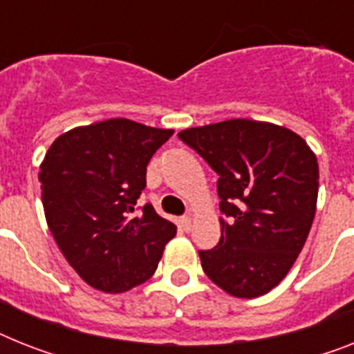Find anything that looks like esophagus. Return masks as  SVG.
<instances>
[{
    "instance_id": "1",
    "label": "esophagus",
    "mask_w": 354,
    "mask_h": 354,
    "mask_svg": "<svg viewBox=\"0 0 354 354\" xmlns=\"http://www.w3.org/2000/svg\"><path fill=\"white\" fill-rule=\"evenodd\" d=\"M180 227H183V232H189L192 230V217L189 215L180 218Z\"/></svg>"
}]
</instances>
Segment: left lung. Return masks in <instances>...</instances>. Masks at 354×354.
Listing matches in <instances>:
<instances>
[{"mask_svg": "<svg viewBox=\"0 0 354 354\" xmlns=\"http://www.w3.org/2000/svg\"><path fill=\"white\" fill-rule=\"evenodd\" d=\"M177 136L218 175L221 241L198 251L204 273L236 299L266 295L288 275L313 224L317 156L299 133L251 119Z\"/></svg>", "mask_w": 354, "mask_h": 354, "instance_id": "left-lung-1", "label": "left lung"}]
</instances>
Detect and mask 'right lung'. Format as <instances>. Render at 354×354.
<instances>
[{
    "label": "right lung",
    "mask_w": 354,
    "mask_h": 354,
    "mask_svg": "<svg viewBox=\"0 0 354 354\" xmlns=\"http://www.w3.org/2000/svg\"><path fill=\"white\" fill-rule=\"evenodd\" d=\"M174 130L106 119L65 131L39 166L48 230L81 279L122 293L150 279L177 226L151 204L136 215L151 156Z\"/></svg>",
    "instance_id": "right-lung-1"
}]
</instances>
